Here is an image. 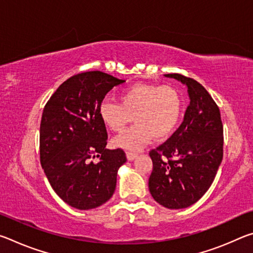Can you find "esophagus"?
<instances>
[{
    "mask_svg": "<svg viewBox=\"0 0 253 253\" xmlns=\"http://www.w3.org/2000/svg\"><path fill=\"white\" fill-rule=\"evenodd\" d=\"M126 156H127V160H128V161H134L135 158H136L137 156H138V154L135 153V152L128 151V152H126Z\"/></svg>",
    "mask_w": 253,
    "mask_h": 253,
    "instance_id": "1",
    "label": "esophagus"
}]
</instances>
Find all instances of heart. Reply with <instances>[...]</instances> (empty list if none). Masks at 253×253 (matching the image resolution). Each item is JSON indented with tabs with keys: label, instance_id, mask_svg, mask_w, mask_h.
<instances>
[{
	"label": "heart",
	"instance_id": "obj_1",
	"mask_svg": "<svg viewBox=\"0 0 253 253\" xmlns=\"http://www.w3.org/2000/svg\"><path fill=\"white\" fill-rule=\"evenodd\" d=\"M119 104L104 101L99 116L111 131H122L134 117L136 125L115 137L113 144L138 151L153 138L162 140L172 134L182 115V98L170 85L136 84L119 93Z\"/></svg>",
	"mask_w": 253,
	"mask_h": 253
}]
</instances>
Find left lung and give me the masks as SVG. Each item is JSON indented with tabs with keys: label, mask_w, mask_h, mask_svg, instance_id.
<instances>
[{
	"label": "left lung",
	"mask_w": 253,
	"mask_h": 253,
	"mask_svg": "<svg viewBox=\"0 0 253 253\" xmlns=\"http://www.w3.org/2000/svg\"><path fill=\"white\" fill-rule=\"evenodd\" d=\"M186 85L190 105L172 137L149 153L153 170L148 187L168 209H184L202 198L223 157V126L219 107L202 84L179 74L165 75Z\"/></svg>",
	"instance_id": "obj_1"
}]
</instances>
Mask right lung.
Here are the masks:
<instances>
[{
    "mask_svg": "<svg viewBox=\"0 0 253 253\" xmlns=\"http://www.w3.org/2000/svg\"><path fill=\"white\" fill-rule=\"evenodd\" d=\"M125 80L101 71L72 76L55 90L40 125V161L53 191L70 207L90 210L113 196L117 172L126 163L121 148L107 149L99 116L105 96ZM100 161L93 163L92 158Z\"/></svg>",
    "mask_w": 253,
    "mask_h": 253,
    "instance_id": "add662e5",
    "label": "right lung"
}]
</instances>
